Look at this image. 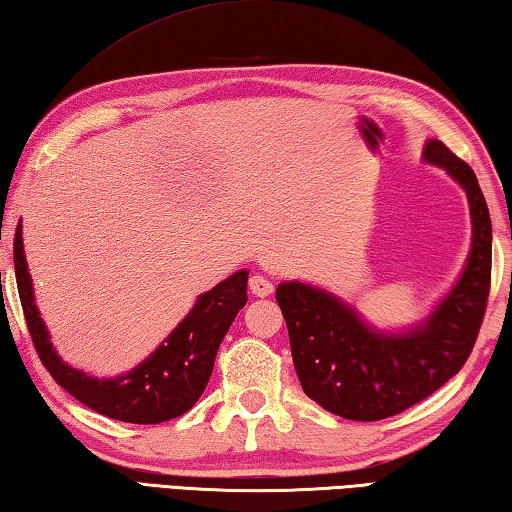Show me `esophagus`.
Segmentation results:
<instances>
[{
    "instance_id": "1",
    "label": "esophagus",
    "mask_w": 512,
    "mask_h": 512,
    "mask_svg": "<svg viewBox=\"0 0 512 512\" xmlns=\"http://www.w3.org/2000/svg\"><path fill=\"white\" fill-rule=\"evenodd\" d=\"M250 291H253L255 297H266L273 293V282L262 275H253L250 277Z\"/></svg>"
}]
</instances>
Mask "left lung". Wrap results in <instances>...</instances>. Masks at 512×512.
<instances>
[{
  "mask_svg": "<svg viewBox=\"0 0 512 512\" xmlns=\"http://www.w3.org/2000/svg\"><path fill=\"white\" fill-rule=\"evenodd\" d=\"M423 161L443 167L466 190L472 219L466 268L427 320L383 333L322 288L282 282L275 291L304 394L349 421L401 414L443 387L466 365L486 313L492 226L477 176L441 141H427Z\"/></svg>",
  "mask_w": 512,
  "mask_h": 512,
  "instance_id": "8db88e82",
  "label": "left lung"
}]
</instances>
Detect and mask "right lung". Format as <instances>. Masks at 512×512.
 Returning a JSON list of instances; mask_svg holds the SVG:
<instances>
[{
  "label": "right lung",
  "mask_w": 512,
  "mask_h": 512,
  "mask_svg": "<svg viewBox=\"0 0 512 512\" xmlns=\"http://www.w3.org/2000/svg\"><path fill=\"white\" fill-rule=\"evenodd\" d=\"M13 259L26 327L31 331L42 365L49 369L55 383L82 405L123 423L156 425L188 412L206 389L221 340L248 300V271H237L208 293L199 295L185 320L136 369L116 378H94L69 367L53 349L49 331L33 302V284L22 244V221L15 230Z\"/></svg>",
  "instance_id": "obj_1"
}]
</instances>
